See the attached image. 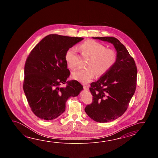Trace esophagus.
<instances>
[{"instance_id":"1","label":"esophagus","mask_w":158,"mask_h":158,"mask_svg":"<svg viewBox=\"0 0 158 158\" xmlns=\"http://www.w3.org/2000/svg\"><path fill=\"white\" fill-rule=\"evenodd\" d=\"M84 90H89V87L86 86V85H84Z\"/></svg>"}]
</instances>
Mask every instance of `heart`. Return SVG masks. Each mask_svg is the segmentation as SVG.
<instances>
[{
    "label": "heart",
    "instance_id": "obj_1",
    "mask_svg": "<svg viewBox=\"0 0 158 158\" xmlns=\"http://www.w3.org/2000/svg\"><path fill=\"white\" fill-rule=\"evenodd\" d=\"M80 49L90 56L84 69H78L72 73L71 77L76 80L87 84L93 80L95 74L101 76L106 73L114 65L116 55L114 51L106 49L97 41L88 40L80 45ZM68 67L74 69L77 67V51L74 47L68 49L65 55Z\"/></svg>",
    "mask_w": 158,
    "mask_h": 158
}]
</instances>
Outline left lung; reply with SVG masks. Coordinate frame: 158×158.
Masks as SVG:
<instances>
[{"label": "left lung", "instance_id": "8db88e82", "mask_svg": "<svg viewBox=\"0 0 158 158\" xmlns=\"http://www.w3.org/2000/svg\"><path fill=\"white\" fill-rule=\"evenodd\" d=\"M112 44L116 51L113 67L91 84L93 102L85 108L86 114L99 123L113 121L124 114L136 89L137 69L127 49L114 37H93Z\"/></svg>", "mask_w": 158, "mask_h": 158}]
</instances>
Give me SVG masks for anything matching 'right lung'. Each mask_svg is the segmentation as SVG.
I'll return each mask as SVG.
<instances>
[{"instance_id":"obj_1","label":"right lung","mask_w":158,"mask_h":158,"mask_svg":"<svg viewBox=\"0 0 158 158\" xmlns=\"http://www.w3.org/2000/svg\"><path fill=\"white\" fill-rule=\"evenodd\" d=\"M82 37L50 34L37 44L27 58L23 89L28 103L37 117L51 120L65 110V103L83 90L77 81H67L70 75L65 59L68 48ZM67 83L66 87H60Z\"/></svg>"}]
</instances>
